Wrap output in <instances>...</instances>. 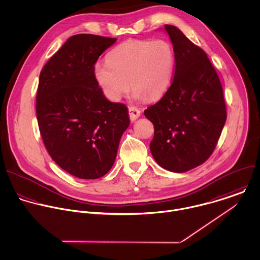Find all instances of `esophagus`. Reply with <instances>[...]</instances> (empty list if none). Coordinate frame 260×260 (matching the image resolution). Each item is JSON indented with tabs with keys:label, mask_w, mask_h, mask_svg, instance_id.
<instances>
[{
	"label": "esophagus",
	"mask_w": 260,
	"mask_h": 260,
	"mask_svg": "<svg viewBox=\"0 0 260 260\" xmlns=\"http://www.w3.org/2000/svg\"><path fill=\"white\" fill-rule=\"evenodd\" d=\"M129 117L131 121H135L140 116V111L135 107H129Z\"/></svg>",
	"instance_id": "1"
}]
</instances>
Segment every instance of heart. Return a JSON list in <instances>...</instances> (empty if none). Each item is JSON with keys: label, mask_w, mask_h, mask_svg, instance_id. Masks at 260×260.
<instances>
[{"label": "heart", "mask_w": 260, "mask_h": 260, "mask_svg": "<svg viewBox=\"0 0 260 260\" xmlns=\"http://www.w3.org/2000/svg\"><path fill=\"white\" fill-rule=\"evenodd\" d=\"M106 61L94 65L93 76L112 102L119 101L129 85L134 99L155 101L171 84L174 52L167 41L130 40L109 52Z\"/></svg>", "instance_id": "b5f03b06"}]
</instances>
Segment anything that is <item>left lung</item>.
<instances>
[{"instance_id":"1","label":"left lung","mask_w":260,"mask_h":260,"mask_svg":"<svg viewBox=\"0 0 260 260\" xmlns=\"http://www.w3.org/2000/svg\"><path fill=\"white\" fill-rule=\"evenodd\" d=\"M175 53L171 86L144 111L154 126L150 151L164 169L184 173L213 152L226 120L219 78L202 49L173 25H165Z\"/></svg>"}]
</instances>
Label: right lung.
Returning a JSON list of instances; mask_svg holds the SVG:
<instances>
[{"label": "right lung", "instance_id": "add662e5", "mask_svg": "<svg viewBox=\"0 0 260 260\" xmlns=\"http://www.w3.org/2000/svg\"><path fill=\"white\" fill-rule=\"evenodd\" d=\"M116 41L73 36L40 74L37 118L45 146L60 168L80 179L111 170L130 124L127 107L108 101L93 76L95 62Z\"/></svg>", "mask_w": 260, "mask_h": 260}]
</instances>
